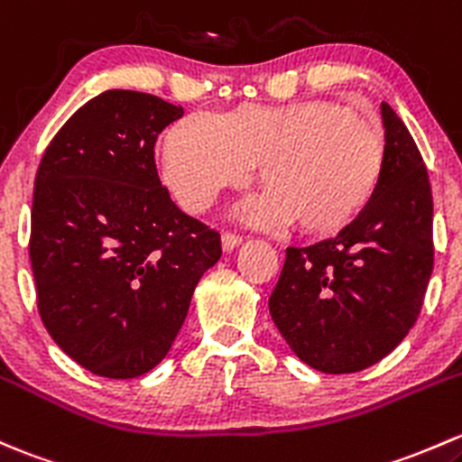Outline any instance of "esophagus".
Wrapping results in <instances>:
<instances>
[{"label":"esophagus","instance_id":"1","mask_svg":"<svg viewBox=\"0 0 462 462\" xmlns=\"http://www.w3.org/2000/svg\"><path fill=\"white\" fill-rule=\"evenodd\" d=\"M221 241H223V250L232 252L235 247H239L241 244H244V236L236 235V232H226V235L221 236Z\"/></svg>","mask_w":462,"mask_h":462}]
</instances>
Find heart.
<instances>
[{
  "mask_svg": "<svg viewBox=\"0 0 462 462\" xmlns=\"http://www.w3.org/2000/svg\"><path fill=\"white\" fill-rule=\"evenodd\" d=\"M261 163L268 190L241 203L252 226L299 223L334 235L372 201L385 166V142L370 119L329 101L241 106L223 116L192 113L168 130L162 170L170 192L203 212L223 190L250 181Z\"/></svg>",
  "mask_w": 462,
  "mask_h": 462,
  "instance_id": "b5f03b06",
  "label": "heart"
}]
</instances>
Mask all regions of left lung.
<instances>
[{
  "mask_svg": "<svg viewBox=\"0 0 462 462\" xmlns=\"http://www.w3.org/2000/svg\"><path fill=\"white\" fill-rule=\"evenodd\" d=\"M385 166L372 201L334 239L288 247L270 314L310 367L361 372L407 337L434 268V201L419 145L383 104Z\"/></svg>",
  "mask_w": 462,
  "mask_h": 462,
  "instance_id": "8db88e82",
  "label": "left lung"
}]
</instances>
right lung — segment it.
I'll list each match as a JSON object with an SVG mask.
<instances>
[{"label":"right lung","instance_id":"add662e5","mask_svg":"<svg viewBox=\"0 0 462 462\" xmlns=\"http://www.w3.org/2000/svg\"><path fill=\"white\" fill-rule=\"evenodd\" d=\"M181 115L148 92L106 90L39 163L28 244L39 317L99 376L152 370L221 256V235L174 206L154 166L159 133Z\"/></svg>","mask_w":462,"mask_h":462}]
</instances>
